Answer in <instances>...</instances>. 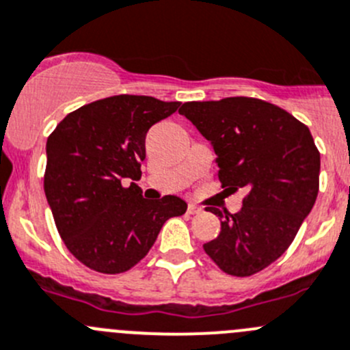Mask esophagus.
Segmentation results:
<instances>
[{"label":"esophagus","mask_w":350,"mask_h":350,"mask_svg":"<svg viewBox=\"0 0 350 350\" xmlns=\"http://www.w3.org/2000/svg\"><path fill=\"white\" fill-rule=\"evenodd\" d=\"M202 209L199 208V206H196V204H189L187 206V213L189 215H198V213H201Z\"/></svg>","instance_id":"34e87169"}]
</instances>
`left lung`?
<instances>
[{
  "instance_id": "obj_1",
  "label": "left lung",
  "mask_w": 350,
  "mask_h": 350,
  "mask_svg": "<svg viewBox=\"0 0 350 350\" xmlns=\"http://www.w3.org/2000/svg\"><path fill=\"white\" fill-rule=\"evenodd\" d=\"M213 144L221 187L244 189L235 215L208 208L221 232L204 252L232 277H251L288 249L319 191V151L311 132L280 106L256 98L182 105Z\"/></svg>"
}]
</instances>
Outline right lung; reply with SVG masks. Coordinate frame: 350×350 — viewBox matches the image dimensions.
<instances>
[{
    "instance_id": "right-lung-1",
    "label": "right lung",
    "mask_w": 350,
    "mask_h": 350,
    "mask_svg": "<svg viewBox=\"0 0 350 350\" xmlns=\"http://www.w3.org/2000/svg\"><path fill=\"white\" fill-rule=\"evenodd\" d=\"M180 103L118 94L68 113L49 134L44 192L59 237L89 269L118 275L137 265L163 223L187 209L177 196L142 198L146 134Z\"/></svg>"
}]
</instances>
